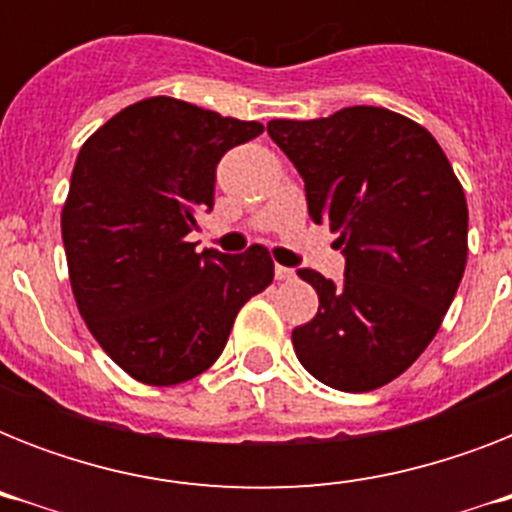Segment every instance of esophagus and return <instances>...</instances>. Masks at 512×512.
Wrapping results in <instances>:
<instances>
[{"mask_svg":"<svg viewBox=\"0 0 512 512\" xmlns=\"http://www.w3.org/2000/svg\"><path fill=\"white\" fill-rule=\"evenodd\" d=\"M276 279H279V281H292V279H297V273L292 271V268L276 265Z\"/></svg>","mask_w":512,"mask_h":512,"instance_id":"obj_1","label":"esophagus"}]
</instances>
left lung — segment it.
<instances>
[{"label": "left lung", "mask_w": 512, "mask_h": 512, "mask_svg": "<svg viewBox=\"0 0 512 512\" xmlns=\"http://www.w3.org/2000/svg\"><path fill=\"white\" fill-rule=\"evenodd\" d=\"M313 223L337 233L345 279L303 268L319 313L292 332L300 364L345 393L388 385L436 337L468 260V201L425 127L388 108L273 119Z\"/></svg>", "instance_id": "left-lung-1"}]
</instances>
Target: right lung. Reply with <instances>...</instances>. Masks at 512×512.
I'll return each instance as SVG.
<instances>
[{"mask_svg": "<svg viewBox=\"0 0 512 512\" xmlns=\"http://www.w3.org/2000/svg\"><path fill=\"white\" fill-rule=\"evenodd\" d=\"M241 122L175 98L108 119L76 156L60 217L84 324L124 372L177 385L215 364L236 313L273 281L268 249L196 252L188 233L215 207L225 151L257 138Z\"/></svg>", "mask_w": 512, "mask_h": 512, "instance_id": "add662e5", "label": "right lung"}]
</instances>
